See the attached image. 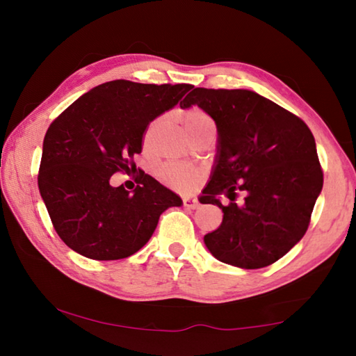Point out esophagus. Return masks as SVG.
<instances>
[{
    "label": "esophagus",
    "mask_w": 356,
    "mask_h": 356,
    "mask_svg": "<svg viewBox=\"0 0 356 356\" xmlns=\"http://www.w3.org/2000/svg\"><path fill=\"white\" fill-rule=\"evenodd\" d=\"M184 206L186 209H197L200 207V201L193 196H186V197H184Z\"/></svg>",
    "instance_id": "esophagus-1"
}]
</instances>
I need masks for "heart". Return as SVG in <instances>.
Here are the masks:
<instances>
[{
  "instance_id": "heart-1",
  "label": "heart",
  "mask_w": 356,
  "mask_h": 356,
  "mask_svg": "<svg viewBox=\"0 0 356 356\" xmlns=\"http://www.w3.org/2000/svg\"><path fill=\"white\" fill-rule=\"evenodd\" d=\"M182 120L188 135H195L204 129H215V120L201 106L186 108L182 114ZM159 122L160 120L156 119L150 129H154ZM160 176L174 188H188L200 177V171L185 163H168L160 168Z\"/></svg>"
}]
</instances>
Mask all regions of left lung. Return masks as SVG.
I'll list each match as a JSON object with an SVG mask.
<instances>
[{"label": "left lung", "mask_w": 356, "mask_h": 356, "mask_svg": "<svg viewBox=\"0 0 356 356\" xmlns=\"http://www.w3.org/2000/svg\"><path fill=\"white\" fill-rule=\"evenodd\" d=\"M201 106L218 129V159L202 204L222 210L221 226L204 236L218 261L262 268L308 231L323 185L311 130L293 113L246 89L195 88L180 106ZM228 196L227 207L216 197Z\"/></svg>", "instance_id": "1"}]
</instances>
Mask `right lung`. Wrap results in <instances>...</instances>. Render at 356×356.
Wrapping results in <instances>:
<instances>
[{
  "instance_id": "add662e5",
  "label": "right lung",
  "mask_w": 356,
  "mask_h": 356,
  "mask_svg": "<svg viewBox=\"0 0 356 356\" xmlns=\"http://www.w3.org/2000/svg\"><path fill=\"white\" fill-rule=\"evenodd\" d=\"M193 86L114 80L83 94L53 120L38 174L40 196L63 242L84 257L116 261L152 237L160 215L182 200L140 172L130 193L113 174L134 171L149 124Z\"/></svg>"
}]
</instances>
